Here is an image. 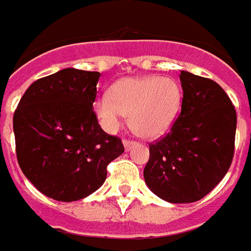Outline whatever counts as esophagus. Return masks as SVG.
Wrapping results in <instances>:
<instances>
[{
	"instance_id": "1",
	"label": "esophagus",
	"mask_w": 251,
	"mask_h": 251,
	"mask_svg": "<svg viewBox=\"0 0 251 251\" xmlns=\"http://www.w3.org/2000/svg\"><path fill=\"white\" fill-rule=\"evenodd\" d=\"M136 145H137V142L134 141H129V140H125V141H124V147H125L126 152H129L131 148H134Z\"/></svg>"
}]
</instances>
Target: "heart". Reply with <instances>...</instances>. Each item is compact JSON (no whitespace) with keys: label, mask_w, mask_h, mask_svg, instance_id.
Here are the masks:
<instances>
[{"label":"heart","mask_w":251,"mask_h":251,"mask_svg":"<svg viewBox=\"0 0 251 251\" xmlns=\"http://www.w3.org/2000/svg\"><path fill=\"white\" fill-rule=\"evenodd\" d=\"M181 103L183 90L174 77L134 76L114 83L110 95L97 98L94 110L106 130H117L129 114L138 136L157 138L174 125Z\"/></svg>","instance_id":"b5f03b06"}]
</instances>
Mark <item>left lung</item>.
I'll list each match as a JSON object with an SVG mask.
<instances>
[{
	"instance_id": "8db88e82",
	"label": "left lung",
	"mask_w": 251,
	"mask_h": 251,
	"mask_svg": "<svg viewBox=\"0 0 251 251\" xmlns=\"http://www.w3.org/2000/svg\"><path fill=\"white\" fill-rule=\"evenodd\" d=\"M183 103L163 140L149 147L145 183L169 203H194L219 184L234 156L237 113L214 80L180 71Z\"/></svg>"
}]
</instances>
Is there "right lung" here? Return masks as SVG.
Returning a JSON list of instances; mask_svg holds the SVG:
<instances>
[{"label": "right lung", "mask_w": 251, "mask_h": 251, "mask_svg": "<svg viewBox=\"0 0 251 251\" xmlns=\"http://www.w3.org/2000/svg\"><path fill=\"white\" fill-rule=\"evenodd\" d=\"M99 72L64 68L32 83L13 117L20 168L57 201H76L103 184L110 161L124 153L120 138L93 111Z\"/></svg>", "instance_id": "obj_1"}]
</instances>
